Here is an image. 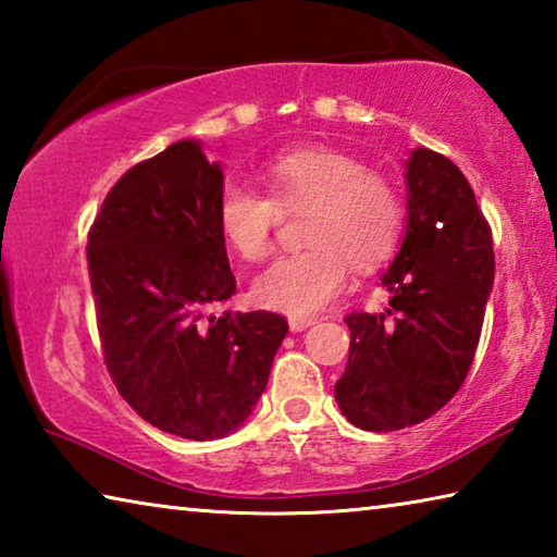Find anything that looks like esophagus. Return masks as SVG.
I'll return each mask as SVG.
<instances>
[{"mask_svg": "<svg viewBox=\"0 0 557 557\" xmlns=\"http://www.w3.org/2000/svg\"><path fill=\"white\" fill-rule=\"evenodd\" d=\"M312 324H317V317H289L292 332H305V329Z\"/></svg>", "mask_w": 557, "mask_h": 557, "instance_id": "1", "label": "esophagus"}]
</instances>
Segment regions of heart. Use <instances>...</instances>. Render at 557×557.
<instances>
[{
    "instance_id": "1",
    "label": "heart",
    "mask_w": 557,
    "mask_h": 557,
    "mask_svg": "<svg viewBox=\"0 0 557 557\" xmlns=\"http://www.w3.org/2000/svg\"><path fill=\"white\" fill-rule=\"evenodd\" d=\"M268 196L225 184L215 223L235 256L256 262L270 252L280 211L305 212L307 248L280 256L252 282L258 305L287 314H314L342 295L348 265L373 270L393 256L403 233V196L391 176L332 147L277 154L262 172Z\"/></svg>"
}]
</instances>
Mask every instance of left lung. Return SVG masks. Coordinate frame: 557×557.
Returning <instances> with one entry per match:
<instances>
[{
  "mask_svg": "<svg viewBox=\"0 0 557 557\" xmlns=\"http://www.w3.org/2000/svg\"><path fill=\"white\" fill-rule=\"evenodd\" d=\"M408 228L381 285V314L351 312L348 363L334 395L348 422L403 430L435 414L465 383L494 287L492 228L455 162L414 149L405 164Z\"/></svg>",
  "mask_w": 557,
  "mask_h": 557,
  "instance_id": "left-lung-1",
  "label": "left lung"
}]
</instances>
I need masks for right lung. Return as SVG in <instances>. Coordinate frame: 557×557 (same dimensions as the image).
Wrapping results in <instances>:
<instances>
[{"instance_id": "1", "label": "right lung", "mask_w": 557, "mask_h": 557, "mask_svg": "<svg viewBox=\"0 0 557 557\" xmlns=\"http://www.w3.org/2000/svg\"><path fill=\"white\" fill-rule=\"evenodd\" d=\"M219 162L182 139L117 178L88 233L106 366L149 425L186 440L238 430L268 385L287 319L213 312L235 295L215 223Z\"/></svg>"}]
</instances>
